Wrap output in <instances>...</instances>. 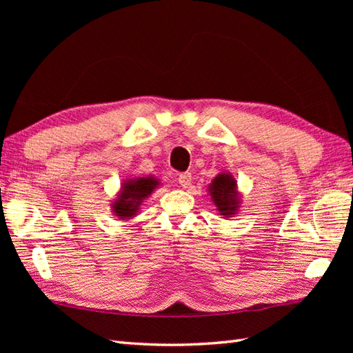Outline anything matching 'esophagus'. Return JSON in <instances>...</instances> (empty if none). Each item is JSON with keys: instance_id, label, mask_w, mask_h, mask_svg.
Listing matches in <instances>:
<instances>
[{"instance_id": "esophagus-1", "label": "esophagus", "mask_w": 353, "mask_h": 353, "mask_svg": "<svg viewBox=\"0 0 353 353\" xmlns=\"http://www.w3.org/2000/svg\"><path fill=\"white\" fill-rule=\"evenodd\" d=\"M192 182V176L191 172H182L181 176H179V185L183 186V188H188Z\"/></svg>"}]
</instances>
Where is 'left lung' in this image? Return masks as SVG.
<instances>
[{
	"label": "left lung",
	"instance_id": "obj_1",
	"mask_svg": "<svg viewBox=\"0 0 353 353\" xmlns=\"http://www.w3.org/2000/svg\"><path fill=\"white\" fill-rule=\"evenodd\" d=\"M208 192L211 196L215 211L223 219H232L238 214V209L241 208V194L238 191V183L235 177L228 171H223L216 174L212 182L208 185Z\"/></svg>",
	"mask_w": 353,
	"mask_h": 353
}]
</instances>
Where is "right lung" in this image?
Instances as JSON below:
<instances>
[{
    "label": "right lung",
    "mask_w": 353,
    "mask_h": 353,
    "mask_svg": "<svg viewBox=\"0 0 353 353\" xmlns=\"http://www.w3.org/2000/svg\"><path fill=\"white\" fill-rule=\"evenodd\" d=\"M161 181L153 176L129 177L121 183L117 197L112 201V212L119 220H130L139 212L144 200L152 196V192L159 188Z\"/></svg>",
    "instance_id": "obj_1"
}]
</instances>
